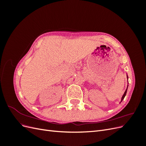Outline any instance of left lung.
Listing matches in <instances>:
<instances>
[{"mask_svg": "<svg viewBox=\"0 0 146 146\" xmlns=\"http://www.w3.org/2000/svg\"><path fill=\"white\" fill-rule=\"evenodd\" d=\"M127 77V78H128V76ZM127 88H128V86H127V89H126V90H125V92H124V94H123V96H122V99H121V102L122 101V100L124 99V98H125V95H126V93H127Z\"/></svg>", "mask_w": 146, "mask_h": 146, "instance_id": "left-lung-1", "label": "left lung"}]
</instances>
